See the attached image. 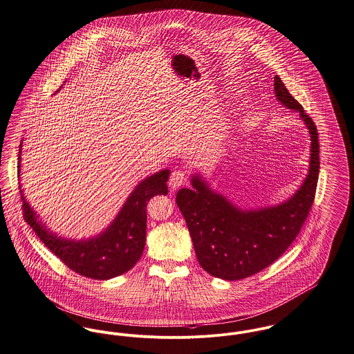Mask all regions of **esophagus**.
Masks as SVG:
<instances>
[{
  "instance_id": "obj_1",
  "label": "esophagus",
  "mask_w": 354,
  "mask_h": 354,
  "mask_svg": "<svg viewBox=\"0 0 354 354\" xmlns=\"http://www.w3.org/2000/svg\"><path fill=\"white\" fill-rule=\"evenodd\" d=\"M186 180H187V178H186L185 171H182V169H175V171L171 174L169 179H168V186H169L171 191H175L178 187H180L182 185H185Z\"/></svg>"
}]
</instances>
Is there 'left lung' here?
<instances>
[{
    "label": "left lung",
    "instance_id": "8db88e82",
    "mask_svg": "<svg viewBox=\"0 0 354 354\" xmlns=\"http://www.w3.org/2000/svg\"><path fill=\"white\" fill-rule=\"evenodd\" d=\"M273 86L281 105L299 111L311 137L310 168L299 190L280 205L241 210L196 174L191 178L192 189L176 194L201 267L223 280L249 277L276 261L299 234L315 198L319 175L317 127L277 75Z\"/></svg>",
    "mask_w": 354,
    "mask_h": 354
}]
</instances>
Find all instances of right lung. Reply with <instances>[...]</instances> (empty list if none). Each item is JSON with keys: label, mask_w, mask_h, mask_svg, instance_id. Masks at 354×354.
Returning a JSON list of instances; mask_svg holds the SVG:
<instances>
[{"label": "right lung", "mask_w": 354, "mask_h": 354, "mask_svg": "<svg viewBox=\"0 0 354 354\" xmlns=\"http://www.w3.org/2000/svg\"><path fill=\"white\" fill-rule=\"evenodd\" d=\"M21 147L23 144L19 152V175ZM168 176L169 169H162L140 182L109 226L87 240L62 239L50 232L37 219L20 186L24 219L41 243L70 270L90 279L108 280L128 272L140 260L147 234V202L155 195H167Z\"/></svg>", "instance_id": "obj_1"}]
</instances>
